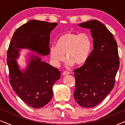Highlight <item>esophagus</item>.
<instances>
[{
	"label": "esophagus",
	"mask_w": 125,
	"mask_h": 125,
	"mask_svg": "<svg viewBox=\"0 0 125 125\" xmlns=\"http://www.w3.org/2000/svg\"><path fill=\"white\" fill-rule=\"evenodd\" d=\"M70 73V72H68V71H64L62 72V75H64V76H65V75H67V74H69Z\"/></svg>",
	"instance_id": "esophagus-1"
}]
</instances>
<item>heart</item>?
I'll use <instances>...</instances> for the list:
<instances>
[{
  "instance_id": "heart-1",
  "label": "heart",
  "mask_w": 125,
  "mask_h": 125,
  "mask_svg": "<svg viewBox=\"0 0 125 125\" xmlns=\"http://www.w3.org/2000/svg\"><path fill=\"white\" fill-rule=\"evenodd\" d=\"M92 50V40L88 33H74L66 32L61 34L56 42V45L50 48L51 61L54 66H59L64 61L66 64L81 65L85 64Z\"/></svg>"
}]
</instances>
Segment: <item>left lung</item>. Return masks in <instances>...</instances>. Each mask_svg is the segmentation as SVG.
<instances>
[{
  "label": "left lung",
  "instance_id": "8db88e82",
  "mask_svg": "<svg viewBox=\"0 0 125 125\" xmlns=\"http://www.w3.org/2000/svg\"><path fill=\"white\" fill-rule=\"evenodd\" d=\"M90 29L93 49L88 60L74 71L76 79L74 98L81 106L98 105L114 88L119 67L117 43L105 25L98 20L80 23Z\"/></svg>",
  "mask_w": 125,
  "mask_h": 125
}]
</instances>
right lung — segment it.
<instances>
[{"mask_svg":"<svg viewBox=\"0 0 125 125\" xmlns=\"http://www.w3.org/2000/svg\"><path fill=\"white\" fill-rule=\"evenodd\" d=\"M58 24L32 20L15 31L7 54L10 83L19 97L30 106L43 107L52 99V87L60 78L61 73L37 56L32 54L27 69L21 72L16 59L19 48H28L41 55L49 53L51 31Z\"/></svg>","mask_w":125,"mask_h":125,"instance_id":"1","label":"right lung"}]
</instances>
